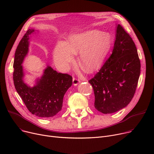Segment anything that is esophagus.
Masks as SVG:
<instances>
[{"instance_id": "obj_1", "label": "esophagus", "mask_w": 154, "mask_h": 154, "mask_svg": "<svg viewBox=\"0 0 154 154\" xmlns=\"http://www.w3.org/2000/svg\"><path fill=\"white\" fill-rule=\"evenodd\" d=\"M80 83V80L77 78H73V84L76 86Z\"/></svg>"}]
</instances>
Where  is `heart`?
Returning <instances> with one entry per match:
<instances>
[{"mask_svg": "<svg viewBox=\"0 0 154 154\" xmlns=\"http://www.w3.org/2000/svg\"><path fill=\"white\" fill-rule=\"evenodd\" d=\"M111 47L109 34L97 30H88L71 35L67 44L59 42L54 50V59L59 66L66 69L74 60V54L80 53V67L91 73L101 67Z\"/></svg>", "mask_w": 154, "mask_h": 154, "instance_id": "heart-1", "label": "heart"}]
</instances>
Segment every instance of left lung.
<instances>
[{
    "label": "left lung",
    "instance_id": "8db88e82",
    "mask_svg": "<svg viewBox=\"0 0 154 154\" xmlns=\"http://www.w3.org/2000/svg\"><path fill=\"white\" fill-rule=\"evenodd\" d=\"M116 26L112 54L88 80L94 89V107L103 114L116 112L131 102L140 74V62L133 40L120 24Z\"/></svg>",
    "mask_w": 154,
    "mask_h": 154
}]
</instances>
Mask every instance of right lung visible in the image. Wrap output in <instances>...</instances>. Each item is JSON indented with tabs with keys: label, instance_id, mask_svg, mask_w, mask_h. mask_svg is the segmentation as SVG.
Instances as JSON below:
<instances>
[{
	"label": "right lung",
	"instance_id": "obj_1",
	"mask_svg": "<svg viewBox=\"0 0 154 154\" xmlns=\"http://www.w3.org/2000/svg\"><path fill=\"white\" fill-rule=\"evenodd\" d=\"M34 32V29H29L15 51L14 84L30 112L39 117H52L62 110L63 96L72 86V77L47 66L42 77L37 79L35 85L30 87L25 83L22 64L29 52L30 35Z\"/></svg>",
	"mask_w": 154,
	"mask_h": 154
}]
</instances>
